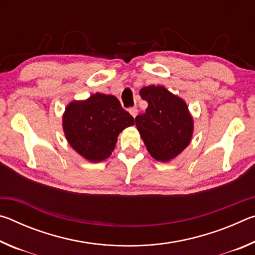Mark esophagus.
Instances as JSON below:
<instances>
[{
    "instance_id": "obj_1",
    "label": "esophagus",
    "mask_w": 255,
    "mask_h": 255,
    "mask_svg": "<svg viewBox=\"0 0 255 255\" xmlns=\"http://www.w3.org/2000/svg\"><path fill=\"white\" fill-rule=\"evenodd\" d=\"M129 114H130L133 118L136 117L137 114H138V110L136 109V108H131V109H129Z\"/></svg>"
}]
</instances>
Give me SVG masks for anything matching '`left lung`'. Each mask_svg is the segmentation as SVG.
<instances>
[{
    "label": "left lung",
    "instance_id": "8db88e82",
    "mask_svg": "<svg viewBox=\"0 0 255 255\" xmlns=\"http://www.w3.org/2000/svg\"><path fill=\"white\" fill-rule=\"evenodd\" d=\"M148 107L136 117V127L146 148L157 161L167 162L191 140L193 122L185 102L164 86L149 85L139 91Z\"/></svg>",
    "mask_w": 255,
    "mask_h": 255
}]
</instances>
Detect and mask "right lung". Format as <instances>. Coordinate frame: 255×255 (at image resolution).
<instances>
[{
  "instance_id": "right-lung-1",
  "label": "right lung",
  "mask_w": 255,
  "mask_h": 255,
  "mask_svg": "<svg viewBox=\"0 0 255 255\" xmlns=\"http://www.w3.org/2000/svg\"><path fill=\"white\" fill-rule=\"evenodd\" d=\"M133 122L117 98L96 93L88 100L67 106L63 128L77 153L91 162H101L111 155L119 132Z\"/></svg>"
}]
</instances>
